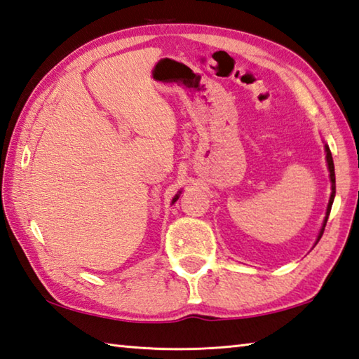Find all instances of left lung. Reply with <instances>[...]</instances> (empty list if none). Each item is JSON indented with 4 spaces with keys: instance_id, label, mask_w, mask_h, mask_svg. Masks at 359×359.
I'll return each instance as SVG.
<instances>
[{
    "instance_id": "left-lung-1",
    "label": "left lung",
    "mask_w": 359,
    "mask_h": 359,
    "mask_svg": "<svg viewBox=\"0 0 359 359\" xmlns=\"http://www.w3.org/2000/svg\"><path fill=\"white\" fill-rule=\"evenodd\" d=\"M325 153H327V165H328V172H330V181H331V195H330V201H328V206H327V214H325V219H323L322 223V228L319 234H317V241L314 245H317V242L320 241L322 234H323V229H325L327 225V220H328V215L331 211V206H333V200H334V195H336V177H334V164H333V156H331V151H330V147L325 144Z\"/></svg>"
}]
</instances>
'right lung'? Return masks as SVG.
Returning a JSON list of instances; mask_svg holds the SVG:
<instances>
[{
	"label": "right lung",
	"mask_w": 359,
	"mask_h": 359,
	"mask_svg": "<svg viewBox=\"0 0 359 359\" xmlns=\"http://www.w3.org/2000/svg\"><path fill=\"white\" fill-rule=\"evenodd\" d=\"M180 194H181V191H180V192H178L177 195H175V197H173V200H172V205H173V203H175V201H177V200L180 198Z\"/></svg>",
	"instance_id": "1"
}]
</instances>
